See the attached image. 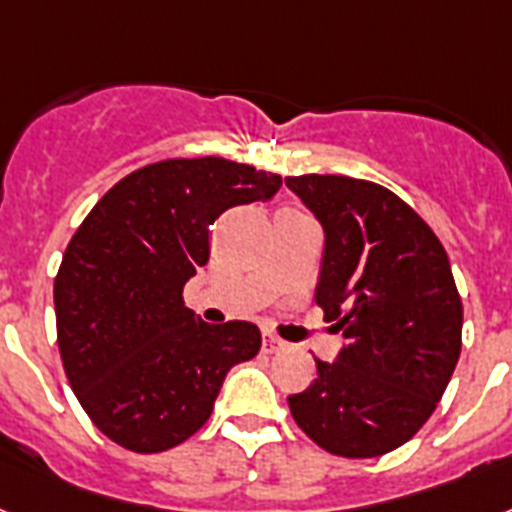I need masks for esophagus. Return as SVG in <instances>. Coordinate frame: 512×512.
Instances as JSON below:
<instances>
[{"label": "esophagus", "instance_id": "obj_1", "mask_svg": "<svg viewBox=\"0 0 512 512\" xmlns=\"http://www.w3.org/2000/svg\"><path fill=\"white\" fill-rule=\"evenodd\" d=\"M285 348V342L280 340V337H274V335H269V332H266L264 335V353H277V350H282Z\"/></svg>", "mask_w": 512, "mask_h": 512}]
</instances>
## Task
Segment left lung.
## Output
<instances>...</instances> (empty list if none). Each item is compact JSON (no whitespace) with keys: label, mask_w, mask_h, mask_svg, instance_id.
Returning a JSON list of instances; mask_svg holds the SVG:
<instances>
[{"label":"left lung","mask_w":512,"mask_h":512,"mask_svg":"<svg viewBox=\"0 0 512 512\" xmlns=\"http://www.w3.org/2000/svg\"><path fill=\"white\" fill-rule=\"evenodd\" d=\"M322 222L316 303L345 345L287 405L306 437L377 458L429 421L460 358L463 303L439 238L403 198L345 175L287 177Z\"/></svg>","instance_id":"1"}]
</instances>
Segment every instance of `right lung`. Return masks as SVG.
<instances>
[{"instance_id":"add662e5","label":"right lung","mask_w":512,"mask_h":512,"mask_svg":"<svg viewBox=\"0 0 512 512\" xmlns=\"http://www.w3.org/2000/svg\"><path fill=\"white\" fill-rule=\"evenodd\" d=\"M282 177L222 156L164 159L99 198L54 277L67 382L101 434L162 453L209 421L227 371L251 361V322L206 324L183 287L209 261V225L232 206L269 201Z\"/></svg>"}]
</instances>
